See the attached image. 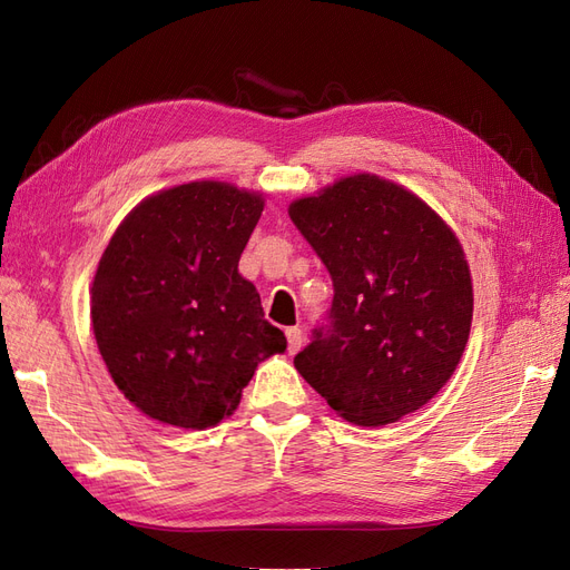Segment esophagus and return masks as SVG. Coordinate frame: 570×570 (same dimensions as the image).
<instances>
[{
  "label": "esophagus",
  "mask_w": 570,
  "mask_h": 570,
  "mask_svg": "<svg viewBox=\"0 0 570 570\" xmlns=\"http://www.w3.org/2000/svg\"><path fill=\"white\" fill-rule=\"evenodd\" d=\"M286 338H288V351L291 353L301 351V346H303V332L298 327H288L286 330Z\"/></svg>",
  "instance_id": "1"
}]
</instances>
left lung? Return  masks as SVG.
Returning <instances> with one entry per match:
<instances>
[{"label":"left lung","mask_w":570,"mask_h":570,"mask_svg":"<svg viewBox=\"0 0 570 570\" xmlns=\"http://www.w3.org/2000/svg\"><path fill=\"white\" fill-rule=\"evenodd\" d=\"M327 267L334 301L294 365L353 425L422 409L456 370L473 322L459 238L417 195L375 174L291 203Z\"/></svg>","instance_id":"1"}]
</instances>
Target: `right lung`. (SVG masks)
Masks as SVG:
<instances>
[{
    "label": "right lung",
    "instance_id": "add662e5",
    "mask_svg": "<svg viewBox=\"0 0 570 570\" xmlns=\"http://www.w3.org/2000/svg\"><path fill=\"white\" fill-rule=\"evenodd\" d=\"M263 195L222 181L161 190L128 215L97 265L90 317L109 375L140 413L215 428L259 361L286 351L238 274Z\"/></svg>",
    "mask_w": 570,
    "mask_h": 570
}]
</instances>
